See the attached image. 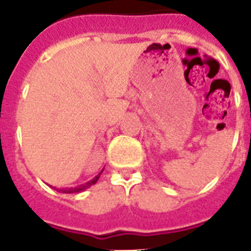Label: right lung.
<instances>
[{
  "label": "right lung",
  "instance_id": "add662e5",
  "mask_svg": "<svg viewBox=\"0 0 251 251\" xmlns=\"http://www.w3.org/2000/svg\"><path fill=\"white\" fill-rule=\"evenodd\" d=\"M98 177H100V175L96 176L92 181H88L87 184H84V185H80L77 186V188H72V189H61V192H63V193H76V192H81V190L87 189V188H89L91 185H93V184H96L98 180Z\"/></svg>",
  "mask_w": 251,
  "mask_h": 251
}]
</instances>
